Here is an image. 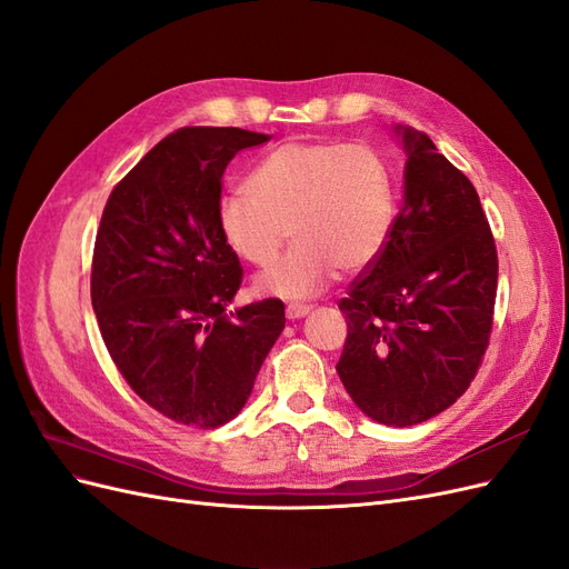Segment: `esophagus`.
<instances>
[{
    "instance_id": "1",
    "label": "esophagus",
    "mask_w": 569,
    "mask_h": 569,
    "mask_svg": "<svg viewBox=\"0 0 569 569\" xmlns=\"http://www.w3.org/2000/svg\"><path fill=\"white\" fill-rule=\"evenodd\" d=\"M308 311H311V306H308V303H289L287 306V318L297 320V318H303Z\"/></svg>"
}]
</instances>
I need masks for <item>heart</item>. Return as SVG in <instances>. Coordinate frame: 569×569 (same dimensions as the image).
I'll return each instance as SVG.
<instances>
[{"instance_id":"obj_1","label":"heart","mask_w":569,"mask_h":569,"mask_svg":"<svg viewBox=\"0 0 569 569\" xmlns=\"http://www.w3.org/2000/svg\"><path fill=\"white\" fill-rule=\"evenodd\" d=\"M396 218L391 170L363 142L295 140L256 163L249 192L218 203L226 244L251 266L268 268L288 238L298 244L256 280L261 295L311 297L337 278L377 261Z\"/></svg>"}]
</instances>
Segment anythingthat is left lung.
<instances>
[{"label":"left lung","instance_id":"8db88e82","mask_svg":"<svg viewBox=\"0 0 569 569\" xmlns=\"http://www.w3.org/2000/svg\"><path fill=\"white\" fill-rule=\"evenodd\" d=\"M403 206L339 311L341 385L368 418L410 427L456 403L489 349L498 253L468 176L403 128Z\"/></svg>","mask_w":569,"mask_h":569}]
</instances>
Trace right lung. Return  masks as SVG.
Returning <instances> with one entry per match:
<instances>
[{
    "label": "right lung",
    "mask_w": 569,
    "mask_h": 569,
    "mask_svg": "<svg viewBox=\"0 0 569 569\" xmlns=\"http://www.w3.org/2000/svg\"><path fill=\"white\" fill-rule=\"evenodd\" d=\"M268 140L180 128L113 187L101 213L90 280L101 339L130 389L178 425L230 422L284 330L280 299L226 311L244 270L218 228L228 163Z\"/></svg>",
    "instance_id": "1"
}]
</instances>
